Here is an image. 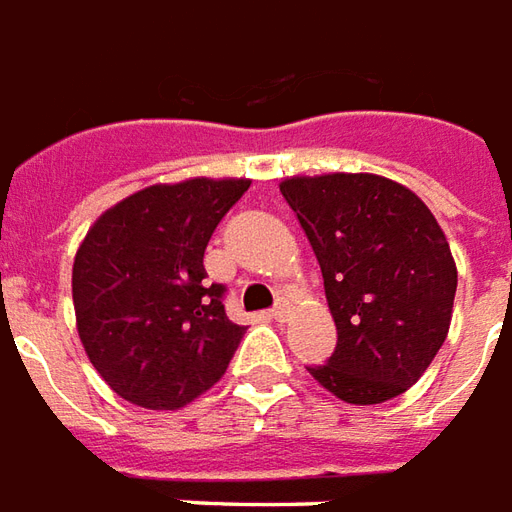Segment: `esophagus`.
<instances>
[{
    "label": "esophagus",
    "instance_id": "obj_1",
    "mask_svg": "<svg viewBox=\"0 0 512 512\" xmlns=\"http://www.w3.org/2000/svg\"><path fill=\"white\" fill-rule=\"evenodd\" d=\"M270 316L275 319V322H283V319L289 316V302H286V300L275 302V308L270 311Z\"/></svg>",
    "mask_w": 512,
    "mask_h": 512
}]
</instances>
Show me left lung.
Returning a JSON list of instances; mask_svg holds the SVG:
<instances>
[{
    "mask_svg": "<svg viewBox=\"0 0 512 512\" xmlns=\"http://www.w3.org/2000/svg\"><path fill=\"white\" fill-rule=\"evenodd\" d=\"M322 267L338 343L308 374L346 404L406 393L450 330L458 272L439 223L393 179L294 177L281 185Z\"/></svg>",
    "mask_w": 512,
    "mask_h": 512,
    "instance_id": "1",
    "label": "left lung"
}]
</instances>
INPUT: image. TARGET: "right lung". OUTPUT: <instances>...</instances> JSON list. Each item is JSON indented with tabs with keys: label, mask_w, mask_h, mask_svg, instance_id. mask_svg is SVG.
Returning a JSON list of instances; mask_svg holds the SVG:
<instances>
[{
	"label": "right lung",
	"mask_w": 512,
	"mask_h": 512,
	"mask_svg": "<svg viewBox=\"0 0 512 512\" xmlns=\"http://www.w3.org/2000/svg\"><path fill=\"white\" fill-rule=\"evenodd\" d=\"M248 179L152 185L103 212L73 264V305L89 363L125 401L179 409L226 374L245 327L204 251Z\"/></svg>",
	"instance_id": "obj_1"
}]
</instances>
